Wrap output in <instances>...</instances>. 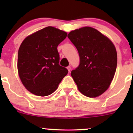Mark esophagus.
Listing matches in <instances>:
<instances>
[{"label":"esophagus","mask_w":133,"mask_h":133,"mask_svg":"<svg viewBox=\"0 0 133 133\" xmlns=\"http://www.w3.org/2000/svg\"><path fill=\"white\" fill-rule=\"evenodd\" d=\"M67 69H68V71H69V72H70V71H71V66H68V67H67Z\"/></svg>","instance_id":"obj_1"}]
</instances>
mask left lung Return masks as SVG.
<instances>
[{
	"label": "left lung",
	"mask_w": 133,
	"mask_h": 133,
	"mask_svg": "<svg viewBox=\"0 0 133 133\" xmlns=\"http://www.w3.org/2000/svg\"><path fill=\"white\" fill-rule=\"evenodd\" d=\"M68 37L79 52L80 63L71 71L79 91L89 97L101 95L110 86L117 67V52L109 38L91 27L72 30Z\"/></svg>",
	"instance_id": "obj_1"
}]
</instances>
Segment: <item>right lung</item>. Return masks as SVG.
I'll return each mask as SVG.
<instances>
[{"instance_id":"obj_1","label":"right lung","mask_w":133,"mask_h":133,"mask_svg":"<svg viewBox=\"0 0 133 133\" xmlns=\"http://www.w3.org/2000/svg\"><path fill=\"white\" fill-rule=\"evenodd\" d=\"M63 30L49 26L27 36L19 47L17 69L21 82L32 94L50 95L68 70L59 65L57 47L66 38Z\"/></svg>"}]
</instances>
